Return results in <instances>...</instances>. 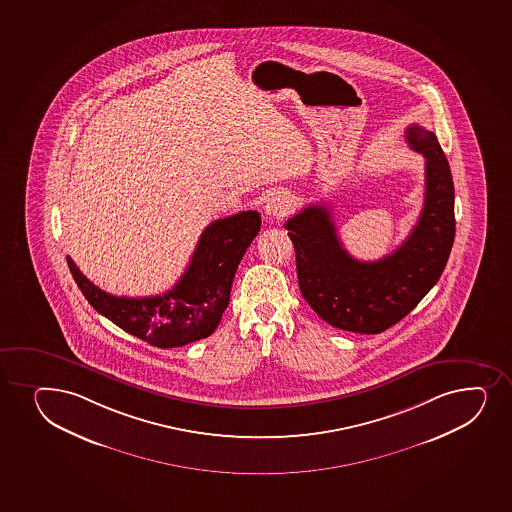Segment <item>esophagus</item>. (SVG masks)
Here are the masks:
<instances>
[{
  "mask_svg": "<svg viewBox=\"0 0 512 512\" xmlns=\"http://www.w3.org/2000/svg\"><path fill=\"white\" fill-rule=\"evenodd\" d=\"M293 209V197L288 192H276L265 202L264 211L269 218H281Z\"/></svg>",
  "mask_w": 512,
  "mask_h": 512,
  "instance_id": "esophagus-1",
  "label": "esophagus"
}]
</instances>
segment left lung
<instances>
[{
  "label": "left lung",
  "instance_id": "obj_1",
  "mask_svg": "<svg viewBox=\"0 0 512 512\" xmlns=\"http://www.w3.org/2000/svg\"><path fill=\"white\" fill-rule=\"evenodd\" d=\"M405 141L425 158L424 207L400 247L374 262L352 257L328 206L311 204L284 224L296 252L299 291L332 327L381 334L419 305L443 274L453 248L454 185L436 134L419 124Z\"/></svg>",
  "mask_w": 512,
  "mask_h": 512
}]
</instances>
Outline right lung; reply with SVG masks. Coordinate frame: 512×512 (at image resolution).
<instances>
[{
    "label": "right lung",
    "mask_w": 512,
    "mask_h": 512,
    "mask_svg": "<svg viewBox=\"0 0 512 512\" xmlns=\"http://www.w3.org/2000/svg\"><path fill=\"white\" fill-rule=\"evenodd\" d=\"M259 231L257 211L216 219L202 231L184 276L167 293L150 298L105 293L81 274L71 257L66 260L81 293L100 315L127 334L170 349L213 334L230 303L238 264Z\"/></svg>",
    "instance_id": "add662e5"
}]
</instances>
